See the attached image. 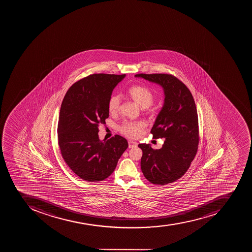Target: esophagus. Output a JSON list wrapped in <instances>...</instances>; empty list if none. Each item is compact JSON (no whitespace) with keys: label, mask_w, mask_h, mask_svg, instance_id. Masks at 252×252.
Segmentation results:
<instances>
[{"label":"esophagus","mask_w":252,"mask_h":252,"mask_svg":"<svg viewBox=\"0 0 252 252\" xmlns=\"http://www.w3.org/2000/svg\"><path fill=\"white\" fill-rule=\"evenodd\" d=\"M138 146V143L135 141L129 140L128 141V147L129 148H133V147H136Z\"/></svg>","instance_id":"34e87169"}]
</instances>
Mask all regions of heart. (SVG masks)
<instances>
[{"label":"heart","mask_w":252,"mask_h":252,"mask_svg":"<svg viewBox=\"0 0 252 252\" xmlns=\"http://www.w3.org/2000/svg\"><path fill=\"white\" fill-rule=\"evenodd\" d=\"M127 96L135 103L143 108V110L147 113H155V108L152 104L155 101V95L149 88L144 86L134 85L129 88L127 92ZM121 109V100L117 95L109 97L108 101V110L111 114H117ZM147 125L142 121H126L120 126L119 129L122 134L133 139L139 138L143 135Z\"/></svg>","instance_id":"b5f03b06"}]
</instances>
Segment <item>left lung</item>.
I'll list each match as a JSON object with an SVG mask.
<instances>
[{"label": "left lung", "instance_id": "8db88e82", "mask_svg": "<svg viewBox=\"0 0 252 252\" xmlns=\"http://www.w3.org/2000/svg\"><path fill=\"white\" fill-rule=\"evenodd\" d=\"M162 87L164 102L151 133L154 139H164L155 150L141 143V169L149 182L165 185L185 174L194 160L199 142L198 113L192 94L185 83L170 74H137Z\"/></svg>", "mask_w": 252, "mask_h": 252}]
</instances>
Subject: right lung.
Returning a JSON list of instances; mask_svg holds the SVG:
<instances>
[{
  "instance_id": "obj_1",
  "label": "right lung",
  "mask_w": 252,
  "mask_h": 252,
  "mask_svg": "<svg viewBox=\"0 0 252 252\" xmlns=\"http://www.w3.org/2000/svg\"><path fill=\"white\" fill-rule=\"evenodd\" d=\"M124 75L92 74L74 83L62 101L58 145L71 171L88 182L104 181L128 147L119 135L100 140L98 127L109 117L108 101Z\"/></svg>"
}]
</instances>
